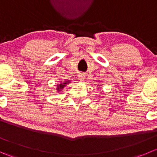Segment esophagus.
Segmentation results:
<instances>
[{"instance_id":"34e87169","label":"esophagus","mask_w":157,"mask_h":157,"mask_svg":"<svg viewBox=\"0 0 157 157\" xmlns=\"http://www.w3.org/2000/svg\"><path fill=\"white\" fill-rule=\"evenodd\" d=\"M78 78L81 82L83 81V80H84V79H85V75H84L83 74H80L78 76Z\"/></svg>"}]
</instances>
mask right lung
<instances>
[{"mask_svg": "<svg viewBox=\"0 0 157 157\" xmlns=\"http://www.w3.org/2000/svg\"><path fill=\"white\" fill-rule=\"evenodd\" d=\"M70 83V80H67V81H64V82H61L59 84H57L56 86V90L57 92H59L64 88V87L67 86V83Z\"/></svg>", "mask_w": 157, "mask_h": 157, "instance_id": "add662e5", "label": "right lung"}]
</instances>
